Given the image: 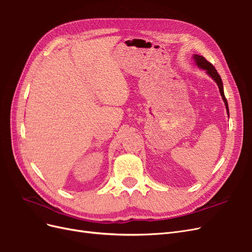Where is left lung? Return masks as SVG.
Returning a JSON list of instances; mask_svg holds the SVG:
<instances>
[{"label": "left lung", "mask_w": 252, "mask_h": 252, "mask_svg": "<svg viewBox=\"0 0 252 252\" xmlns=\"http://www.w3.org/2000/svg\"><path fill=\"white\" fill-rule=\"evenodd\" d=\"M193 59L196 60V63L198 64V66L201 68V69H204L206 70V72L208 73V74L213 77V79L215 80V82L218 84V87L219 89H220V93L222 95V98L225 102V105H226V109H227V112H228L229 114V110H228V103H227V99L226 97L224 95V90H223V83H222V79H221V76L219 75V73L217 72L216 68L214 67L213 63H210L208 61H206L203 56H200V55H194Z\"/></svg>", "instance_id": "left-lung-1"}]
</instances>
